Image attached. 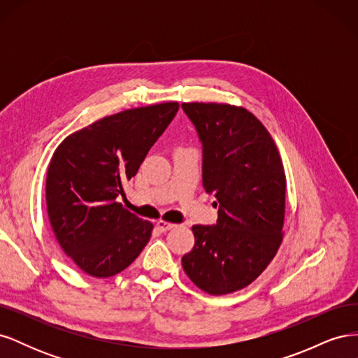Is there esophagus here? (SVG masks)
Listing matches in <instances>:
<instances>
[{
    "instance_id": "esophagus-1",
    "label": "esophagus",
    "mask_w": 358,
    "mask_h": 358,
    "mask_svg": "<svg viewBox=\"0 0 358 358\" xmlns=\"http://www.w3.org/2000/svg\"><path fill=\"white\" fill-rule=\"evenodd\" d=\"M157 227H158L159 231H169V230H171V229H175L176 225L171 224V222H166V221L159 220V221H157Z\"/></svg>"
}]
</instances>
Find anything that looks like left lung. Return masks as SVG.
Instances as JSON below:
<instances>
[{
  "mask_svg": "<svg viewBox=\"0 0 358 358\" xmlns=\"http://www.w3.org/2000/svg\"><path fill=\"white\" fill-rule=\"evenodd\" d=\"M203 150V188L218 200L213 225H192L196 243L182 267L200 289H242L272 262L282 242L285 173L264 125L243 107L183 103Z\"/></svg>",
  "mask_w": 358,
  "mask_h": 358,
  "instance_id": "8db88e82",
  "label": "left lung"
}]
</instances>
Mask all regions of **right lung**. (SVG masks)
<instances>
[{
	"label": "right lung",
	"instance_id": "1",
	"mask_svg": "<svg viewBox=\"0 0 358 358\" xmlns=\"http://www.w3.org/2000/svg\"><path fill=\"white\" fill-rule=\"evenodd\" d=\"M178 110V103H162L106 116L69 136L53 154L49 221L62 251L85 273L122 272L149 242L154 225L116 199Z\"/></svg>",
	"mask_w": 358,
	"mask_h": 358
}]
</instances>
